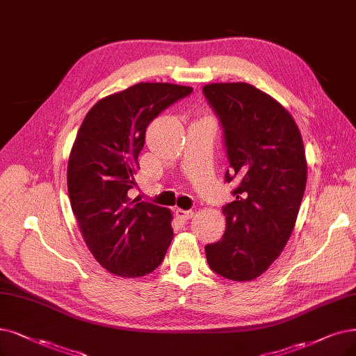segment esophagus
Returning a JSON list of instances; mask_svg holds the SVG:
<instances>
[{"label":"esophagus","instance_id":"34e87169","mask_svg":"<svg viewBox=\"0 0 356 356\" xmlns=\"http://www.w3.org/2000/svg\"><path fill=\"white\" fill-rule=\"evenodd\" d=\"M174 211H175V216H177L178 219H181V220H188V219H191V218H193V215H194V211H193V210L175 209Z\"/></svg>","mask_w":356,"mask_h":356}]
</instances>
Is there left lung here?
<instances>
[{"mask_svg":"<svg viewBox=\"0 0 356 356\" xmlns=\"http://www.w3.org/2000/svg\"><path fill=\"white\" fill-rule=\"evenodd\" d=\"M203 92L223 127L225 179L241 181L206 257L213 272L248 282L272 266L295 227L307 186L304 141L289 111L248 83H210Z\"/></svg>","mask_w":356,"mask_h":356,"instance_id":"1","label":"left lung"}]
</instances>
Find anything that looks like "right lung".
<instances>
[{
	"mask_svg": "<svg viewBox=\"0 0 356 356\" xmlns=\"http://www.w3.org/2000/svg\"><path fill=\"white\" fill-rule=\"evenodd\" d=\"M190 86L137 83L97 101L68 158L67 187L81 236L95 260L121 277L152 273L174 238L172 213L130 197L147 125Z\"/></svg>",
	"mask_w": 356,
	"mask_h": 356,
	"instance_id": "obj_1",
	"label": "right lung"
}]
</instances>
